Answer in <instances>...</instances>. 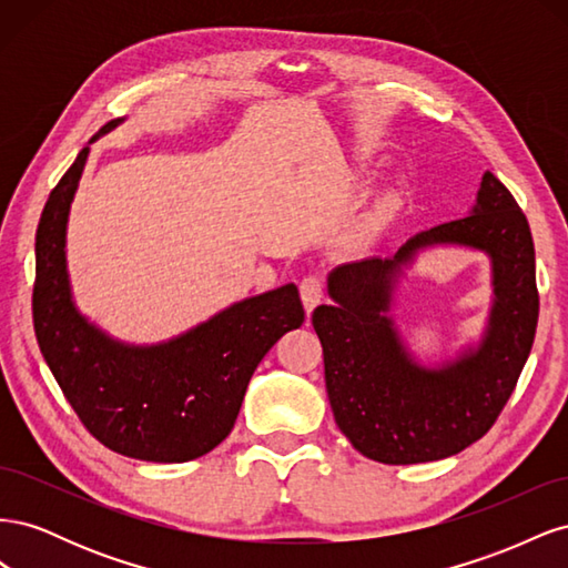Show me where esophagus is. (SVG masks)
I'll return each instance as SVG.
<instances>
[{
	"mask_svg": "<svg viewBox=\"0 0 568 568\" xmlns=\"http://www.w3.org/2000/svg\"><path fill=\"white\" fill-rule=\"evenodd\" d=\"M301 298H303V305H305V313L311 315L315 311V305L322 301V282L315 277V274H311V277H305L301 282Z\"/></svg>",
	"mask_w": 568,
	"mask_h": 568,
	"instance_id": "obj_1",
	"label": "esophagus"
}]
</instances>
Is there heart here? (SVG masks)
<instances>
[{"label": "heart", "instance_id": "1", "mask_svg": "<svg viewBox=\"0 0 568 568\" xmlns=\"http://www.w3.org/2000/svg\"><path fill=\"white\" fill-rule=\"evenodd\" d=\"M388 205H395V199H388Z\"/></svg>", "mask_w": 568, "mask_h": 568}]
</instances>
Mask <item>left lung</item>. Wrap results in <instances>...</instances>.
I'll list each match as a JSON object with an SVG mask.
<instances>
[{
	"instance_id": "obj_1",
	"label": "left lung",
	"mask_w": 568,
	"mask_h": 568,
	"mask_svg": "<svg viewBox=\"0 0 568 568\" xmlns=\"http://www.w3.org/2000/svg\"><path fill=\"white\" fill-rule=\"evenodd\" d=\"M484 250L494 307L476 349L438 368L419 366L387 317L402 267L428 245ZM332 305L313 326L322 341L334 419L357 453L384 464L450 457L488 434L519 382L538 326L536 248L528 220L493 173L467 217L412 236L393 257H365L329 274Z\"/></svg>"
}]
</instances>
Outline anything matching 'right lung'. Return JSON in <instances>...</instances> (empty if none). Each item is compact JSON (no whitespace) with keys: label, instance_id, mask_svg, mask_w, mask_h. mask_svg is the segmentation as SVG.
Returning a JSON list of instances; mask_svg holds the SVG:
<instances>
[{"label":"right lung","instance_id":"obj_1","mask_svg":"<svg viewBox=\"0 0 568 568\" xmlns=\"http://www.w3.org/2000/svg\"><path fill=\"white\" fill-rule=\"evenodd\" d=\"M120 123L111 120L97 136ZM88 156L84 146L51 189L38 225L32 322L40 351L84 428L109 450L144 462L196 459L230 436L265 353L303 324L298 288L284 284L239 301L156 346L111 338L80 315L65 270L68 213Z\"/></svg>","mask_w":568,"mask_h":568}]
</instances>
